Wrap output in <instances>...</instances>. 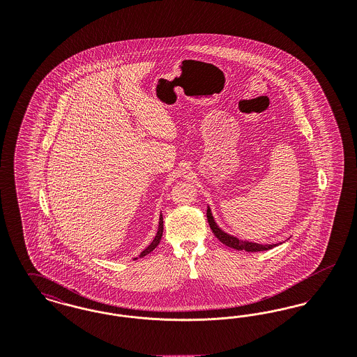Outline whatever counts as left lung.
<instances>
[{
    "label": "left lung",
    "instance_id": "1",
    "mask_svg": "<svg viewBox=\"0 0 357 357\" xmlns=\"http://www.w3.org/2000/svg\"><path fill=\"white\" fill-rule=\"evenodd\" d=\"M207 221L210 225V229L213 230L214 236L221 241L222 243H225L229 248H233L236 250H245V252H264V250H269L275 246H278V243H273V245H261V243H255V242H248V241H241L237 237H233L227 233H225L222 229L218 227V225L214 221L213 214L210 207H207Z\"/></svg>",
    "mask_w": 357,
    "mask_h": 357
}]
</instances>
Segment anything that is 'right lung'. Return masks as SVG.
<instances>
[{
  "label": "right lung",
  "instance_id": "add662e5",
  "mask_svg": "<svg viewBox=\"0 0 357 357\" xmlns=\"http://www.w3.org/2000/svg\"><path fill=\"white\" fill-rule=\"evenodd\" d=\"M162 236H163V217H162V214H160V217H159V226H158V233H156V236L153 238V242L140 253L139 257H144V255H149V253H151L153 249L159 245V242H160V239H162Z\"/></svg>",
  "mask_w": 357,
  "mask_h": 357
}]
</instances>
